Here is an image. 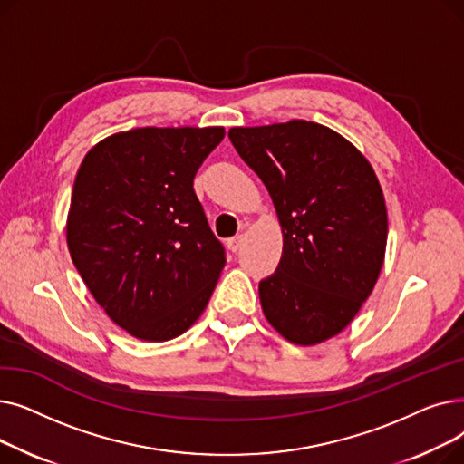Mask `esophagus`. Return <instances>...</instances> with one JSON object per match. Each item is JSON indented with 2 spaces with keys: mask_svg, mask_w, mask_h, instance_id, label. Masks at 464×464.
Wrapping results in <instances>:
<instances>
[{
  "mask_svg": "<svg viewBox=\"0 0 464 464\" xmlns=\"http://www.w3.org/2000/svg\"><path fill=\"white\" fill-rule=\"evenodd\" d=\"M240 246H242V237H240V235L227 238V248H229L231 252H237Z\"/></svg>",
  "mask_w": 464,
  "mask_h": 464,
  "instance_id": "esophagus-1",
  "label": "esophagus"
}]
</instances>
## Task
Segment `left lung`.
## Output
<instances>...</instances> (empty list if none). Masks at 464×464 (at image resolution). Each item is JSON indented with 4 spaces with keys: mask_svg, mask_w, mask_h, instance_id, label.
<instances>
[{
    "mask_svg": "<svg viewBox=\"0 0 464 464\" xmlns=\"http://www.w3.org/2000/svg\"><path fill=\"white\" fill-rule=\"evenodd\" d=\"M238 156L269 189L284 248L259 282L266 322L314 346L350 325L380 276L387 208L372 165L340 133L306 120L231 128Z\"/></svg>",
    "mask_w": 464,
    "mask_h": 464,
    "instance_id": "obj_1",
    "label": "left lung"
}]
</instances>
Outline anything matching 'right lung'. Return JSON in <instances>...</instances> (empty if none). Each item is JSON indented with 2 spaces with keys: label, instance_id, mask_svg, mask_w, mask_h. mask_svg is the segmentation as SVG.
I'll return each mask as SVG.
<instances>
[{
  "label": "right lung",
  "instance_id": "right-lung-1",
  "mask_svg": "<svg viewBox=\"0 0 464 464\" xmlns=\"http://www.w3.org/2000/svg\"><path fill=\"white\" fill-rule=\"evenodd\" d=\"M224 128H137L84 156L67 248L90 294L131 336L165 343L208 304L226 252L193 191Z\"/></svg>",
  "mask_w": 464,
  "mask_h": 464
}]
</instances>
